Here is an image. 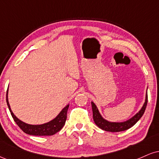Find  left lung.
I'll return each mask as SVG.
<instances>
[{
  "label": "left lung",
  "instance_id": "left-lung-1",
  "mask_svg": "<svg viewBox=\"0 0 159 159\" xmlns=\"http://www.w3.org/2000/svg\"><path fill=\"white\" fill-rule=\"evenodd\" d=\"M147 102H148V96H146V100L144 102L143 107L140 109V111L136 115H134L132 118L130 120H127V121L123 122V123H111V122L107 121V120H104L102 116L100 115L99 112H98L97 107H96V105L93 102H91L92 105V109H93V120L98 128L102 129V130L107 131V132H123V131L127 130V129H130L133 125L135 124L139 120L141 116H143L144 114V111L146 110V107L147 105Z\"/></svg>",
  "mask_w": 159,
  "mask_h": 159
}]
</instances>
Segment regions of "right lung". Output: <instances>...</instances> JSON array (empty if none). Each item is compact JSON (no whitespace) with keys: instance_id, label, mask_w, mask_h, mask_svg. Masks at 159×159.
<instances>
[{"instance_id":"right-lung-1","label":"right lung","mask_w":159,"mask_h":159,"mask_svg":"<svg viewBox=\"0 0 159 159\" xmlns=\"http://www.w3.org/2000/svg\"><path fill=\"white\" fill-rule=\"evenodd\" d=\"M7 93H8V89L7 91V103L8 105L9 110L10 111V114L13 118L14 121L16 122V124L19 125V127L24 132L26 133L27 134L30 135H36V136H49L53 135L56 134L65 125L66 120L67 117V111H68L69 105L66 106L62 110V111L57 115V116L52 121L48 123L43 124V125H29L21 120L18 119L17 117L14 115L12 111H11L10 104L8 102V97H7Z\"/></svg>"}]
</instances>
